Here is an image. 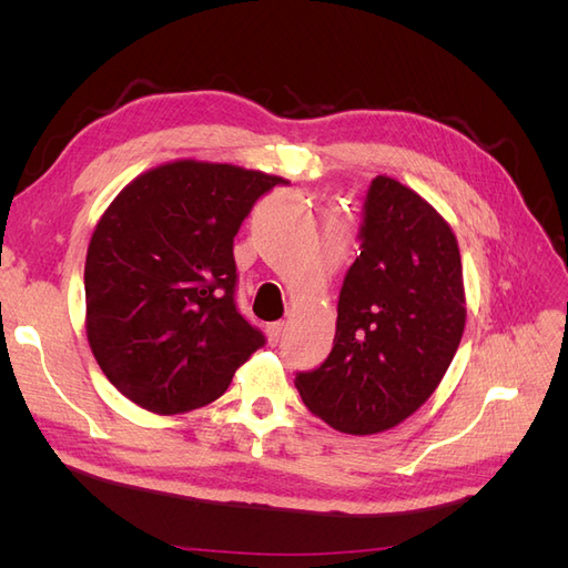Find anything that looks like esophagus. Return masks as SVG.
<instances>
[{
  "label": "esophagus",
  "mask_w": 568,
  "mask_h": 568,
  "mask_svg": "<svg viewBox=\"0 0 568 568\" xmlns=\"http://www.w3.org/2000/svg\"><path fill=\"white\" fill-rule=\"evenodd\" d=\"M282 332H284V322H272V324H267L265 334H267L270 346H277L280 338H282Z\"/></svg>",
  "instance_id": "1"
}]
</instances>
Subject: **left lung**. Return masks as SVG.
Returning <instances> with one entry per match:
<instances>
[{
  "mask_svg": "<svg viewBox=\"0 0 568 568\" xmlns=\"http://www.w3.org/2000/svg\"><path fill=\"white\" fill-rule=\"evenodd\" d=\"M359 236L334 348L296 388L336 432L372 436L432 398L462 341L467 296L455 232L415 189L376 175Z\"/></svg>",
  "mask_w": 568,
  "mask_h": 568,
  "instance_id": "1",
  "label": "left lung"
}]
</instances>
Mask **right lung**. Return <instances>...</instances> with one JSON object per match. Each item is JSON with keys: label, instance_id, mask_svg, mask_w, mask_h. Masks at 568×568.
<instances>
[{"label": "right lung", "instance_id": "right-lung-1", "mask_svg": "<svg viewBox=\"0 0 568 568\" xmlns=\"http://www.w3.org/2000/svg\"><path fill=\"white\" fill-rule=\"evenodd\" d=\"M288 180L178 159L136 175L99 217L84 261V332L106 379L153 415L217 400L263 334L234 303V236Z\"/></svg>", "mask_w": 568, "mask_h": 568}]
</instances>
